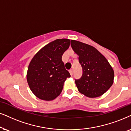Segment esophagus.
<instances>
[{"mask_svg": "<svg viewBox=\"0 0 131 131\" xmlns=\"http://www.w3.org/2000/svg\"><path fill=\"white\" fill-rule=\"evenodd\" d=\"M69 74H70V75L71 76H72V75H73V71H72V69H71L70 71H69Z\"/></svg>", "mask_w": 131, "mask_h": 131, "instance_id": "obj_1", "label": "esophagus"}]
</instances>
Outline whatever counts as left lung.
<instances>
[{
    "label": "left lung",
    "mask_w": 131,
    "mask_h": 131,
    "mask_svg": "<svg viewBox=\"0 0 131 131\" xmlns=\"http://www.w3.org/2000/svg\"><path fill=\"white\" fill-rule=\"evenodd\" d=\"M71 45L79 56L78 60L83 68L81 78L75 81L78 91L91 98L101 96L114 82L113 68L94 47L75 40H71Z\"/></svg>",
    "instance_id": "obj_1"
}]
</instances>
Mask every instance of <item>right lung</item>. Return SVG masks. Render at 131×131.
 <instances>
[{
  "instance_id": "1",
  "label": "right lung",
  "mask_w": 131,
  "mask_h": 131,
  "mask_svg": "<svg viewBox=\"0 0 131 131\" xmlns=\"http://www.w3.org/2000/svg\"><path fill=\"white\" fill-rule=\"evenodd\" d=\"M70 39H58L45 45L34 56L28 67L27 81L32 93L43 101H52L62 91L71 75L62 60Z\"/></svg>"
}]
</instances>
